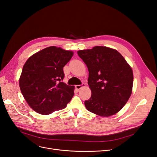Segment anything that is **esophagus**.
<instances>
[{
	"mask_svg": "<svg viewBox=\"0 0 157 157\" xmlns=\"http://www.w3.org/2000/svg\"><path fill=\"white\" fill-rule=\"evenodd\" d=\"M84 86H85V84H84V83H82V84H80V85H77V86H75V88H77V90H80V88H82V87Z\"/></svg>",
	"mask_w": 157,
	"mask_h": 157,
	"instance_id": "esophagus-1",
	"label": "esophagus"
}]
</instances>
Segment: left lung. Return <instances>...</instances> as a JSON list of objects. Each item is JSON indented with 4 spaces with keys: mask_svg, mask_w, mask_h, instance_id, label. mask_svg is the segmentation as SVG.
Masks as SVG:
<instances>
[{
    "mask_svg": "<svg viewBox=\"0 0 157 157\" xmlns=\"http://www.w3.org/2000/svg\"><path fill=\"white\" fill-rule=\"evenodd\" d=\"M86 63L92 96L84 101L87 110L101 117L115 115L124 106L132 92L133 71L119 52L105 46L77 52Z\"/></svg>",
    "mask_w": 157,
    "mask_h": 157,
    "instance_id": "left-lung-1",
    "label": "left lung"
}]
</instances>
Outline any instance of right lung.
Wrapping results in <instances>:
<instances>
[{"instance_id":"right-lung-1","label":"right lung","mask_w":157,"mask_h":157,"mask_svg":"<svg viewBox=\"0 0 157 157\" xmlns=\"http://www.w3.org/2000/svg\"><path fill=\"white\" fill-rule=\"evenodd\" d=\"M72 51L50 46L31 56L20 78L21 94L29 105L41 115L63 109L74 95L73 86L63 82V67Z\"/></svg>"}]
</instances>
